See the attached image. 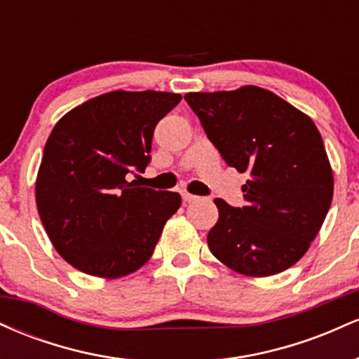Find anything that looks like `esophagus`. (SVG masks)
Listing matches in <instances>:
<instances>
[{
    "instance_id": "esophagus-1",
    "label": "esophagus",
    "mask_w": 359,
    "mask_h": 359,
    "mask_svg": "<svg viewBox=\"0 0 359 359\" xmlns=\"http://www.w3.org/2000/svg\"><path fill=\"white\" fill-rule=\"evenodd\" d=\"M182 199H184V203H194V201H197V199H199V197L194 196V194L182 192Z\"/></svg>"
}]
</instances>
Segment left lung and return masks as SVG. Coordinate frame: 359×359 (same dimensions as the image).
Returning a JSON list of instances; mask_svg holds the SVG:
<instances>
[{
  "label": "left lung",
  "instance_id": "8db88e82",
  "mask_svg": "<svg viewBox=\"0 0 359 359\" xmlns=\"http://www.w3.org/2000/svg\"><path fill=\"white\" fill-rule=\"evenodd\" d=\"M224 162L250 179L246 205L222 199L208 234L211 253L250 277H270L306 255L331 208L334 180L314 121L270 90L185 94Z\"/></svg>",
  "mask_w": 359,
  "mask_h": 359
}]
</instances>
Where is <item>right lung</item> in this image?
Returning a JSON list of instances; mask_svg holds the SVG:
<instances>
[{"instance_id": "right-lung-1", "label": "right lung", "mask_w": 359, "mask_h": 359, "mask_svg": "<svg viewBox=\"0 0 359 359\" xmlns=\"http://www.w3.org/2000/svg\"><path fill=\"white\" fill-rule=\"evenodd\" d=\"M180 100L158 90H113L53 126L36 175V208L53 248L74 269L118 278L150 259L182 199L138 187L126 175L145 172L156 123Z\"/></svg>"}]
</instances>
